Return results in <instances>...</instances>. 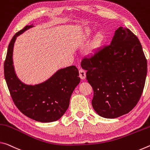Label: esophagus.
Returning <instances> with one entry per match:
<instances>
[{"label":"esophagus","instance_id":"obj_1","mask_svg":"<svg viewBox=\"0 0 150 150\" xmlns=\"http://www.w3.org/2000/svg\"><path fill=\"white\" fill-rule=\"evenodd\" d=\"M79 76L81 79H85L86 76V71L81 68V69L79 70Z\"/></svg>","mask_w":150,"mask_h":150}]
</instances>
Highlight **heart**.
Listing matches in <instances>:
<instances>
[{
    "instance_id": "b5f03b06",
    "label": "heart",
    "mask_w": 150,
    "mask_h": 150,
    "mask_svg": "<svg viewBox=\"0 0 150 150\" xmlns=\"http://www.w3.org/2000/svg\"><path fill=\"white\" fill-rule=\"evenodd\" d=\"M85 33H86V36H91V34H92V30H90V29H87V30H86ZM102 39H103V35L101 34H100L96 36V42H99L101 41Z\"/></svg>"
}]
</instances>
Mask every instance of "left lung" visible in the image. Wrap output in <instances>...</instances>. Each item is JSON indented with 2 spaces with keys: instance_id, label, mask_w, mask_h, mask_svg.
<instances>
[{
  "instance_id": "8db88e82",
  "label": "left lung",
  "mask_w": 150,
  "mask_h": 150,
  "mask_svg": "<svg viewBox=\"0 0 150 150\" xmlns=\"http://www.w3.org/2000/svg\"><path fill=\"white\" fill-rule=\"evenodd\" d=\"M81 65L94 90L92 104L98 115L116 118L136 106L148 64L140 42L129 29L119 27L110 45L83 58Z\"/></svg>"
}]
</instances>
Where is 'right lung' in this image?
<instances>
[{"mask_svg":"<svg viewBox=\"0 0 150 150\" xmlns=\"http://www.w3.org/2000/svg\"><path fill=\"white\" fill-rule=\"evenodd\" d=\"M32 26L26 25L12 38L4 63V78L14 104L23 114L38 122H54L68 108L71 95L80 83L79 73L75 66H71L40 84L29 86L21 82L13 67L14 43L17 36Z\"/></svg>","mask_w":150,"mask_h":150,"instance_id":"1","label":"right lung"}]
</instances>
